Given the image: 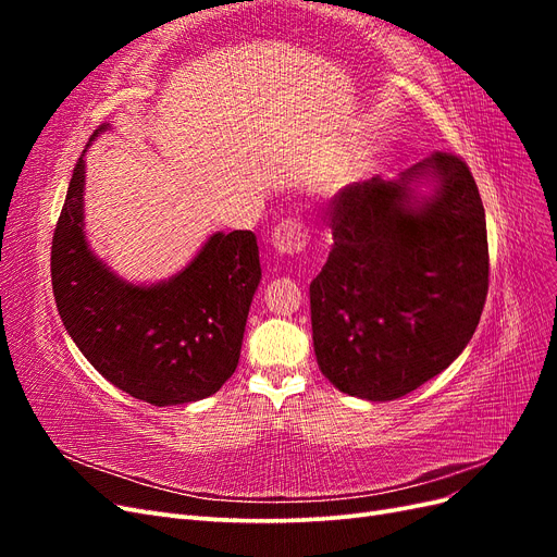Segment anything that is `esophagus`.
<instances>
[{"instance_id": "1", "label": "esophagus", "mask_w": 557, "mask_h": 557, "mask_svg": "<svg viewBox=\"0 0 557 557\" xmlns=\"http://www.w3.org/2000/svg\"><path fill=\"white\" fill-rule=\"evenodd\" d=\"M309 244V230L297 218L281 221L272 232V246L278 256H297Z\"/></svg>"}]
</instances>
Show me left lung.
<instances>
[{
    "instance_id": "1",
    "label": "left lung",
    "mask_w": 557,
    "mask_h": 557,
    "mask_svg": "<svg viewBox=\"0 0 557 557\" xmlns=\"http://www.w3.org/2000/svg\"><path fill=\"white\" fill-rule=\"evenodd\" d=\"M420 177L435 183L430 198L412 190ZM330 227L309 288L320 372L352 397H404L442 374L481 320L491 262L476 181L440 150L397 181L346 185Z\"/></svg>"
}]
</instances>
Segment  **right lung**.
<instances>
[{
	"instance_id": "add662e5",
	"label": "right lung",
	"mask_w": 557,
	"mask_h": 557,
	"mask_svg": "<svg viewBox=\"0 0 557 557\" xmlns=\"http://www.w3.org/2000/svg\"><path fill=\"white\" fill-rule=\"evenodd\" d=\"M83 188L86 164L78 158L50 248L55 305L78 350L115 387L156 407L221 391L239 364L262 276L256 234L215 232L181 274L132 285L88 248Z\"/></svg>"
}]
</instances>
